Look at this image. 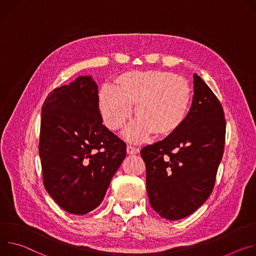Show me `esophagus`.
<instances>
[{"mask_svg":"<svg viewBox=\"0 0 256 256\" xmlns=\"http://www.w3.org/2000/svg\"><path fill=\"white\" fill-rule=\"evenodd\" d=\"M138 152H139V148L131 146H127V154H137Z\"/></svg>","mask_w":256,"mask_h":256,"instance_id":"obj_1","label":"esophagus"}]
</instances>
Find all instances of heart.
<instances>
[{
    "label": "heart",
    "instance_id": "heart-1",
    "mask_svg": "<svg viewBox=\"0 0 256 256\" xmlns=\"http://www.w3.org/2000/svg\"><path fill=\"white\" fill-rule=\"evenodd\" d=\"M192 92L183 77L164 71H131L120 75L116 86L104 85L98 106L104 125L121 129L130 118L132 106L137 118L124 131L130 142L138 144L152 133L168 137L178 131L188 116Z\"/></svg>",
    "mask_w": 256,
    "mask_h": 256
}]
</instances>
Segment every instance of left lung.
Returning a JSON list of instances; mask_svg holds the SVG:
<instances>
[{
    "mask_svg": "<svg viewBox=\"0 0 256 256\" xmlns=\"http://www.w3.org/2000/svg\"><path fill=\"white\" fill-rule=\"evenodd\" d=\"M193 85L192 104L182 127L140 152L150 206L168 220L183 218L206 202L224 154L222 106L197 74Z\"/></svg>",
    "mask_w": 256,
    "mask_h": 256,
    "instance_id": "1",
    "label": "left lung"
}]
</instances>
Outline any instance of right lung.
Instances as JSON below:
<instances>
[{"label":"right lung","mask_w":256,"mask_h":256,"mask_svg":"<svg viewBox=\"0 0 256 256\" xmlns=\"http://www.w3.org/2000/svg\"><path fill=\"white\" fill-rule=\"evenodd\" d=\"M98 84L79 76L54 90L42 108L40 156L48 193L64 210L85 214L102 202L126 144L102 125Z\"/></svg>","instance_id":"obj_1"}]
</instances>
